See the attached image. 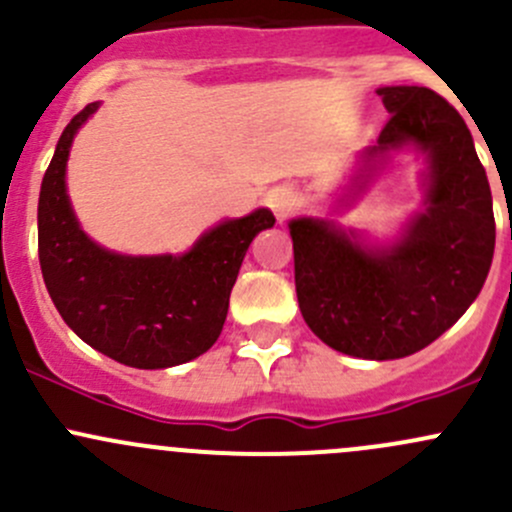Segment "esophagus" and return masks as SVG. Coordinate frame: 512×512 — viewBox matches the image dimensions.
Segmentation results:
<instances>
[{"label": "esophagus", "mask_w": 512, "mask_h": 512, "mask_svg": "<svg viewBox=\"0 0 512 512\" xmlns=\"http://www.w3.org/2000/svg\"><path fill=\"white\" fill-rule=\"evenodd\" d=\"M267 203L275 210L277 220H287L294 210V193L289 188H275L270 195H267Z\"/></svg>", "instance_id": "esophagus-1"}]
</instances>
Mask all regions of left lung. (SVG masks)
I'll use <instances>...</instances> for the list:
<instances>
[{"instance_id":"obj_1","label":"left lung","mask_w":512,"mask_h":512,"mask_svg":"<svg viewBox=\"0 0 512 512\" xmlns=\"http://www.w3.org/2000/svg\"><path fill=\"white\" fill-rule=\"evenodd\" d=\"M391 113L359 153L342 203L359 198L401 151L426 160L423 210L379 242L329 218L289 220L304 322L327 347L359 359L421 352L476 302L495 250L493 198L461 113L426 86H381Z\"/></svg>"}]
</instances>
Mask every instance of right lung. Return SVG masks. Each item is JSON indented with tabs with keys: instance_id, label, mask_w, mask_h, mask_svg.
<instances>
[{
	"instance_id": "add662e5",
	"label": "right lung",
	"mask_w": 512,
	"mask_h": 512,
	"mask_svg": "<svg viewBox=\"0 0 512 512\" xmlns=\"http://www.w3.org/2000/svg\"><path fill=\"white\" fill-rule=\"evenodd\" d=\"M94 101L56 143L39 193V262L64 322L96 352L133 369H168L205 354L227 317L232 285L250 242L275 225L257 208L220 220L180 255H121L81 230L66 190V163Z\"/></svg>"
}]
</instances>
